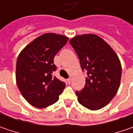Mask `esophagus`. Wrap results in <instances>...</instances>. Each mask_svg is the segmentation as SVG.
I'll return each mask as SVG.
<instances>
[{
	"label": "esophagus",
	"instance_id": "esophagus-1",
	"mask_svg": "<svg viewBox=\"0 0 133 133\" xmlns=\"http://www.w3.org/2000/svg\"><path fill=\"white\" fill-rule=\"evenodd\" d=\"M66 82H67V83L68 84H70L72 82V79H71V78H68V79L66 80Z\"/></svg>",
	"mask_w": 133,
	"mask_h": 133
}]
</instances>
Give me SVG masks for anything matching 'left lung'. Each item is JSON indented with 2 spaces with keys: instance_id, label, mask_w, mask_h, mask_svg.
Segmentation results:
<instances>
[{
  "instance_id": "8db88e82",
  "label": "left lung",
  "mask_w": 133,
  "mask_h": 133,
  "mask_svg": "<svg viewBox=\"0 0 133 133\" xmlns=\"http://www.w3.org/2000/svg\"><path fill=\"white\" fill-rule=\"evenodd\" d=\"M79 58L82 71L87 72L85 86L76 91L78 101L94 111L105 107L119 89L122 68L119 57L101 37L89 34L70 40Z\"/></svg>"
}]
</instances>
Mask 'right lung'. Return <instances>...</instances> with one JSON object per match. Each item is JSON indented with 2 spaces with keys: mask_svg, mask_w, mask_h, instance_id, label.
Segmentation results:
<instances>
[{
  "mask_svg": "<svg viewBox=\"0 0 133 133\" xmlns=\"http://www.w3.org/2000/svg\"><path fill=\"white\" fill-rule=\"evenodd\" d=\"M68 39L61 34H44L18 55L16 70L17 86L31 105L45 109L59 99L66 84L52 75L56 70L54 57Z\"/></svg>",
  "mask_w": 133,
  "mask_h": 133,
  "instance_id": "right-lung-1",
  "label": "right lung"
}]
</instances>
